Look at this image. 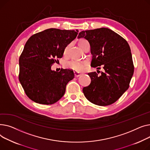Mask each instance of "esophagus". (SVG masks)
Listing matches in <instances>:
<instances>
[{
	"mask_svg": "<svg viewBox=\"0 0 150 150\" xmlns=\"http://www.w3.org/2000/svg\"><path fill=\"white\" fill-rule=\"evenodd\" d=\"M74 76H75V77H79V76H81L82 74V73H79V72H77V71H74Z\"/></svg>",
	"mask_w": 150,
	"mask_h": 150,
	"instance_id": "34e87169",
	"label": "esophagus"
}]
</instances>
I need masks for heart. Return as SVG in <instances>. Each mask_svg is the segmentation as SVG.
<instances>
[{
	"mask_svg": "<svg viewBox=\"0 0 150 150\" xmlns=\"http://www.w3.org/2000/svg\"><path fill=\"white\" fill-rule=\"evenodd\" d=\"M87 42H88L86 40H85L83 39H81L79 40L78 45L83 50L84 45ZM69 47H70V45H68L65 47L64 51V56H67L68 54ZM86 65H87V63L86 62L71 61V62H68L67 64V67L73 69V70H75V71H82L85 69Z\"/></svg>",
	"mask_w": 150,
	"mask_h": 150,
	"instance_id": "heart-1",
	"label": "heart"
}]
</instances>
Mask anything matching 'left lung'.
I'll return each mask as SVG.
<instances>
[{
	"mask_svg": "<svg viewBox=\"0 0 150 150\" xmlns=\"http://www.w3.org/2000/svg\"><path fill=\"white\" fill-rule=\"evenodd\" d=\"M89 42L93 55L91 66L105 71L88 73L90 84L83 93L91 103L107 106L116 102L128 88L134 73L130 47L127 40L110 29L100 28L79 33L78 39Z\"/></svg>",
	"mask_w": 150,
	"mask_h": 150,
	"instance_id": "left-lung-1",
	"label": "left lung"
}]
</instances>
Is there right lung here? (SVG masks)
<instances>
[{
  "mask_svg": "<svg viewBox=\"0 0 150 150\" xmlns=\"http://www.w3.org/2000/svg\"><path fill=\"white\" fill-rule=\"evenodd\" d=\"M78 31L50 28L33 35L26 42L19 57V80L31 100L51 105L64 95L74 72L63 68L56 72L51 67L62 57L65 47Z\"/></svg>",
  "mask_w": 150,
  "mask_h": 150,
  "instance_id": "right-lung-1",
  "label": "right lung"
}]
</instances>
